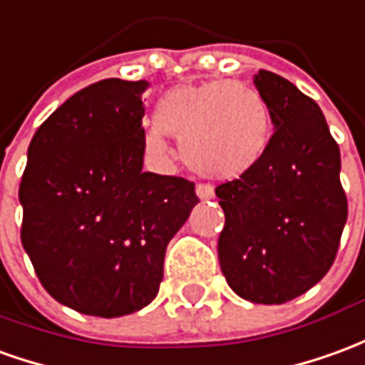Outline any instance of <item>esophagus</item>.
<instances>
[{
  "label": "esophagus",
  "mask_w": 365,
  "mask_h": 365,
  "mask_svg": "<svg viewBox=\"0 0 365 365\" xmlns=\"http://www.w3.org/2000/svg\"><path fill=\"white\" fill-rule=\"evenodd\" d=\"M195 193H197L200 200H213V197H215V191H213V187L207 185V183H200V185L195 187Z\"/></svg>",
  "instance_id": "esophagus-1"
}]
</instances>
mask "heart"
I'll list each match as a JSON object with an SVG mask.
<instances>
[{
	"label": "heart",
	"mask_w": 365,
	"mask_h": 365,
	"mask_svg": "<svg viewBox=\"0 0 365 365\" xmlns=\"http://www.w3.org/2000/svg\"><path fill=\"white\" fill-rule=\"evenodd\" d=\"M154 120L144 132L148 154L165 162L170 134L190 168L209 178L249 174L271 144V108L259 88L241 81L174 86L158 98Z\"/></svg>",
	"instance_id": "heart-1"
}]
</instances>
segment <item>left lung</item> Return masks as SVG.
Masks as SVG:
<instances>
[{"instance_id":"left-lung-1","label":"left lung","mask_w":365,"mask_h":365,"mask_svg":"<svg viewBox=\"0 0 365 365\" xmlns=\"http://www.w3.org/2000/svg\"><path fill=\"white\" fill-rule=\"evenodd\" d=\"M255 86L271 108L274 134L249 174L215 187L225 213L219 264L241 298L282 304L330 271L348 200L340 148L320 106L271 71H259Z\"/></svg>"}]
</instances>
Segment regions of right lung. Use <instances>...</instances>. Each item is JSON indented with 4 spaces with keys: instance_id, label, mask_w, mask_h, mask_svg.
<instances>
[{
    "instance_id": "right-lung-1",
    "label": "right lung",
    "mask_w": 365,
    "mask_h": 365,
    "mask_svg": "<svg viewBox=\"0 0 365 365\" xmlns=\"http://www.w3.org/2000/svg\"><path fill=\"white\" fill-rule=\"evenodd\" d=\"M146 81L104 78L41 124L19 183L21 243L41 284L101 318L148 307L165 247L200 197L185 178L142 172Z\"/></svg>"
}]
</instances>
